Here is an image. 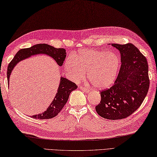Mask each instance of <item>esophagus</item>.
I'll list each match as a JSON object with an SVG mask.
<instances>
[{
    "instance_id": "esophagus-1",
    "label": "esophagus",
    "mask_w": 157,
    "mask_h": 157,
    "mask_svg": "<svg viewBox=\"0 0 157 157\" xmlns=\"http://www.w3.org/2000/svg\"><path fill=\"white\" fill-rule=\"evenodd\" d=\"M81 89L82 90L83 92H85V93H89L90 92V90H89V89H86V88H85V87H83V86H81Z\"/></svg>"
}]
</instances>
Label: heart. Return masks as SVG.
Here are the masks:
<instances>
[{"label":"heart","instance_id":"b5f03b06","mask_svg":"<svg viewBox=\"0 0 157 157\" xmlns=\"http://www.w3.org/2000/svg\"><path fill=\"white\" fill-rule=\"evenodd\" d=\"M64 67L68 77L76 82L82 81L88 71L89 81L94 87L105 89L116 80L120 60L112 52L82 49L67 57Z\"/></svg>","mask_w":157,"mask_h":157}]
</instances>
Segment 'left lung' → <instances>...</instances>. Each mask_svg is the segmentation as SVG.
I'll list each match as a JSON object with an SVG mask.
<instances>
[{
  "label": "left lung",
  "instance_id": "obj_1",
  "mask_svg": "<svg viewBox=\"0 0 157 157\" xmlns=\"http://www.w3.org/2000/svg\"><path fill=\"white\" fill-rule=\"evenodd\" d=\"M111 46L119 50L121 65L114 85L101 92L95 109L102 117L115 120L128 117L140 106L150 81L147 60L136 47L132 44Z\"/></svg>",
  "mask_w": 157,
  "mask_h": 157
}]
</instances>
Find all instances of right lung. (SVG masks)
Wrapping results in <instances>:
<instances>
[{"mask_svg":"<svg viewBox=\"0 0 157 157\" xmlns=\"http://www.w3.org/2000/svg\"><path fill=\"white\" fill-rule=\"evenodd\" d=\"M38 54H44L52 58L56 62L59 67H62L65 60L67 52L66 50L63 48H56L53 46H50L46 44H40L34 45L29 48L20 50L12 61L10 62L7 68V80L9 82L10 76L13 71L15 66L19 62L25 59L29 58L33 56ZM77 89V86L75 83L69 81L68 79L61 76L60 82H59L57 93L56 94L54 99L51 102L50 105L48 107L47 109L39 114L31 116V117L35 119H50L56 116L58 113L64 107L68 99L70 94L73 90Z\"/></svg>","mask_w":157,"mask_h":157,"instance_id":"obj_1","label":"right lung"}]
</instances>
